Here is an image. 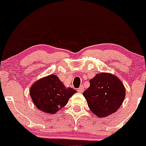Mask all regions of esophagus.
Returning <instances> with one entry per match:
<instances>
[{
	"label": "esophagus",
	"instance_id": "obj_1",
	"mask_svg": "<svg viewBox=\"0 0 146 146\" xmlns=\"http://www.w3.org/2000/svg\"><path fill=\"white\" fill-rule=\"evenodd\" d=\"M78 91L79 93H82L83 91H84V87H83V86H80V87L78 89Z\"/></svg>",
	"mask_w": 146,
	"mask_h": 146
}]
</instances>
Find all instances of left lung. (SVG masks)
<instances>
[{"mask_svg": "<svg viewBox=\"0 0 146 146\" xmlns=\"http://www.w3.org/2000/svg\"><path fill=\"white\" fill-rule=\"evenodd\" d=\"M90 86L83 93L91 111L98 117L114 113L122 105L125 89L118 78L110 73H99L90 80Z\"/></svg>", "mask_w": 146, "mask_h": 146, "instance_id": "obj_1", "label": "left lung"}]
</instances>
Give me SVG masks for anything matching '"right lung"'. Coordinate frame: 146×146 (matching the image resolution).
I'll list each match as a JSON object with an SVG mask.
<instances>
[{
  "label": "right lung",
  "mask_w": 146,
  "mask_h": 146,
  "mask_svg": "<svg viewBox=\"0 0 146 146\" xmlns=\"http://www.w3.org/2000/svg\"><path fill=\"white\" fill-rule=\"evenodd\" d=\"M76 91L66 88L55 75L42 78L30 88V96L41 111L55 113L64 107Z\"/></svg>",
  "instance_id": "obj_1"
}]
</instances>
